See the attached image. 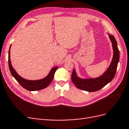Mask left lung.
Wrapping results in <instances>:
<instances>
[{
  "mask_svg": "<svg viewBox=\"0 0 129 129\" xmlns=\"http://www.w3.org/2000/svg\"><path fill=\"white\" fill-rule=\"evenodd\" d=\"M112 44L113 56L109 68L102 76L95 78H81L77 76L74 69L71 75V80L77 88L88 92L100 90L110 82L116 74L117 67L119 61L120 51L118 50L116 41L112 35L108 34Z\"/></svg>",
  "mask_w": 129,
  "mask_h": 129,
  "instance_id": "obj_1",
  "label": "left lung"
}]
</instances>
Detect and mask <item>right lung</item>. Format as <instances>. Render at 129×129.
<instances>
[{
  "label": "right lung",
  "instance_id": "right-lung-1",
  "mask_svg": "<svg viewBox=\"0 0 129 129\" xmlns=\"http://www.w3.org/2000/svg\"><path fill=\"white\" fill-rule=\"evenodd\" d=\"M11 45L10 46V48L8 52V65L9 68L11 71L12 75L14 77L18 83L21 85L23 88L29 91H37L43 89L46 87H47L52 82L55 72L58 69V67H55L51 69L49 74L44 77V78L37 80H30L23 78L20 77L13 67L10 58V51H11Z\"/></svg>",
  "mask_w": 129,
  "mask_h": 129
}]
</instances>
